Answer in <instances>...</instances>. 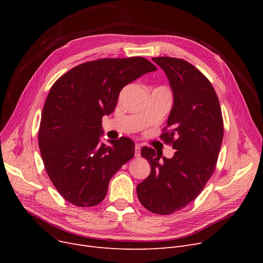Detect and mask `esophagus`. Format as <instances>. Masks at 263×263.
<instances>
[{
	"instance_id": "34e87169",
	"label": "esophagus",
	"mask_w": 263,
	"mask_h": 263,
	"mask_svg": "<svg viewBox=\"0 0 263 263\" xmlns=\"http://www.w3.org/2000/svg\"><path fill=\"white\" fill-rule=\"evenodd\" d=\"M140 156H141V145L135 144V157H140Z\"/></svg>"
}]
</instances>
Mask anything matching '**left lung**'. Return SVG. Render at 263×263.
<instances>
[{"label":"left lung","mask_w":263,"mask_h":263,"mask_svg":"<svg viewBox=\"0 0 263 263\" xmlns=\"http://www.w3.org/2000/svg\"><path fill=\"white\" fill-rule=\"evenodd\" d=\"M153 61L166 74L174 97L168 131L161 137L177 151L167 159L153 148H142L151 172L136 193L147 210L165 215L184 208L203 190L215 170L224 126L216 92L197 68L168 57Z\"/></svg>","instance_id":"1"}]
</instances>
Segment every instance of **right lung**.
<instances>
[{"label":"right lung","instance_id":"obj_1","mask_svg":"<svg viewBox=\"0 0 263 263\" xmlns=\"http://www.w3.org/2000/svg\"><path fill=\"white\" fill-rule=\"evenodd\" d=\"M157 67L144 58L81 64L51 87L41 114L38 144L53 185L70 203L92 206L135 154L128 137L100 142L101 119L114 112L120 90Z\"/></svg>","mask_w":263,"mask_h":263}]
</instances>
